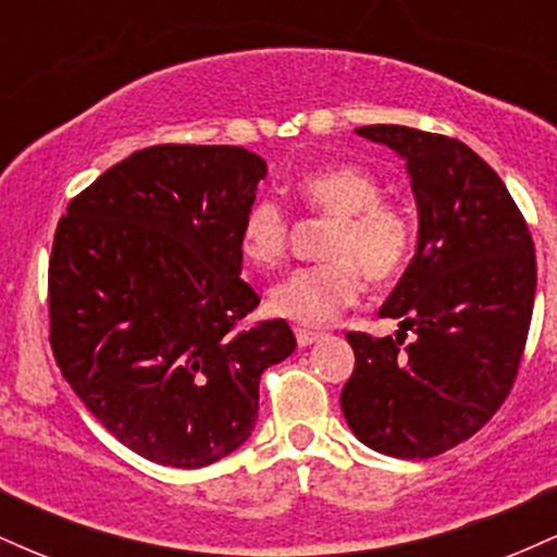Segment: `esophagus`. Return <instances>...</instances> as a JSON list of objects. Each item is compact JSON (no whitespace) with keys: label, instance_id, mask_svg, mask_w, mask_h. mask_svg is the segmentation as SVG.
I'll list each match as a JSON object with an SVG mask.
<instances>
[{"label":"esophagus","instance_id":"esophagus-1","mask_svg":"<svg viewBox=\"0 0 557 557\" xmlns=\"http://www.w3.org/2000/svg\"><path fill=\"white\" fill-rule=\"evenodd\" d=\"M296 341L300 348H306V345H314L317 341H322V332H311V330H296Z\"/></svg>","mask_w":557,"mask_h":557}]
</instances>
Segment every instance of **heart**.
Returning a JSON list of instances; mask_svg holds the SVG:
<instances>
[{
	"instance_id": "1",
	"label": "heart",
	"mask_w": 557,
	"mask_h": 557,
	"mask_svg": "<svg viewBox=\"0 0 557 557\" xmlns=\"http://www.w3.org/2000/svg\"><path fill=\"white\" fill-rule=\"evenodd\" d=\"M382 183L361 164H327L306 172L298 196L309 212L335 216L322 253L327 261L298 267L272 285L270 311L306 327L335 322L361 296V272L372 283H387L411 259V216L382 198ZM290 216L274 198H259L240 222V251L251 264L277 267L287 253Z\"/></svg>"
}]
</instances>
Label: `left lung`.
<instances>
[{"label":"left lung","instance_id":"obj_1","mask_svg":"<svg viewBox=\"0 0 557 557\" xmlns=\"http://www.w3.org/2000/svg\"><path fill=\"white\" fill-rule=\"evenodd\" d=\"M356 133L406 159L419 246L380 309L400 319L398 335H345L356 367L341 406L372 450L432 458L482 430L513 387L534 309V240L500 175L458 138L406 125Z\"/></svg>","mask_w":557,"mask_h":557}]
</instances>
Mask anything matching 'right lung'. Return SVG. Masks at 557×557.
Instances as JSON below:
<instances>
[{
	"label": "right lung",
	"mask_w": 557,
	"mask_h": 557,
	"mask_svg": "<svg viewBox=\"0 0 557 557\" xmlns=\"http://www.w3.org/2000/svg\"><path fill=\"white\" fill-rule=\"evenodd\" d=\"M267 162L240 146L159 144L67 203L49 257V343L88 411L146 461L209 466L257 424L259 380L296 348L248 324L240 222Z\"/></svg>",
	"instance_id": "add662e5"
}]
</instances>
